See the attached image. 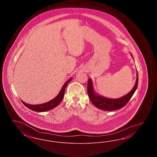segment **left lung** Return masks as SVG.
I'll list each match as a JSON object with an SVG mask.
<instances>
[{"mask_svg":"<svg viewBox=\"0 0 157 157\" xmlns=\"http://www.w3.org/2000/svg\"><path fill=\"white\" fill-rule=\"evenodd\" d=\"M138 72H136V79L133 89L127 95L118 99H110L103 97L97 94L94 91L93 82L90 79H88L87 91L90 101L97 108L104 111H112L121 109L127 105L136 90L138 87Z\"/></svg>","mask_w":157,"mask_h":157,"instance_id":"1","label":"left lung"}]
</instances>
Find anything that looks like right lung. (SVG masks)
Masks as SVG:
<instances>
[{
    "mask_svg": "<svg viewBox=\"0 0 157 157\" xmlns=\"http://www.w3.org/2000/svg\"><path fill=\"white\" fill-rule=\"evenodd\" d=\"M71 80H72V78L69 79L67 82H65V84L63 85L59 94L55 98H53L51 101H50L48 102L42 104L30 105L22 101V102L23 104L25 105L27 108H28L29 109H30L33 111H35V112H45V111H49L53 108H55L56 106H57L61 102V101H62L63 98L64 97L66 87H67L68 83L70 82Z\"/></svg>",
    "mask_w": 157,
    "mask_h": 157,
    "instance_id": "obj_1",
    "label": "right lung"
}]
</instances>
